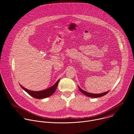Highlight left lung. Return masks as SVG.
Masks as SVG:
<instances>
[{"label":"left lung","instance_id":"1","mask_svg":"<svg viewBox=\"0 0 134 134\" xmlns=\"http://www.w3.org/2000/svg\"><path fill=\"white\" fill-rule=\"evenodd\" d=\"M78 87H79V89L80 90V91L83 93L84 94V95H86V96L88 97H90V98H99V97H102V96H104V95H105V94H107L109 92V91H107L106 92H104V93H100V94H93V93H89V92H86L84 90H83L82 88H81L79 86H78Z\"/></svg>","mask_w":134,"mask_h":134}]
</instances>
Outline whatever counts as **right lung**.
<instances>
[{
    "instance_id": "add662e5",
    "label": "right lung",
    "mask_w": 134,
    "mask_h": 134,
    "mask_svg": "<svg viewBox=\"0 0 134 134\" xmlns=\"http://www.w3.org/2000/svg\"><path fill=\"white\" fill-rule=\"evenodd\" d=\"M59 80H60V79L58 81H57L53 86H51L50 87H49L46 90L40 91H31V90H27V89L24 88L21 85H20V86L22 89H23L25 91H26L32 97L34 98L35 99H42L46 98H48V97L51 96V95H52L54 93V92L55 91L56 88L57 87V86H58Z\"/></svg>"
}]
</instances>
